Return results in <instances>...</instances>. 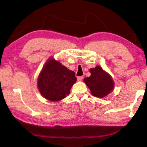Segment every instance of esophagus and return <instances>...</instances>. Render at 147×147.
<instances>
[{
    "label": "esophagus",
    "instance_id": "obj_1",
    "mask_svg": "<svg viewBox=\"0 0 147 147\" xmlns=\"http://www.w3.org/2000/svg\"><path fill=\"white\" fill-rule=\"evenodd\" d=\"M83 79V77L82 76H80V77H77V80L79 81V82L82 81Z\"/></svg>",
    "mask_w": 147,
    "mask_h": 147
}]
</instances>
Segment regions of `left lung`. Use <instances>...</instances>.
<instances>
[{"instance_id":"obj_1","label":"left lung","mask_w":147,"mask_h":147,"mask_svg":"<svg viewBox=\"0 0 147 147\" xmlns=\"http://www.w3.org/2000/svg\"><path fill=\"white\" fill-rule=\"evenodd\" d=\"M90 71L91 76L84 78V82L90 89L91 94L100 98L108 95L114 88V83L110 75L99 66L92 68Z\"/></svg>"}]
</instances>
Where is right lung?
I'll return each mask as SVG.
<instances>
[{"mask_svg":"<svg viewBox=\"0 0 147 147\" xmlns=\"http://www.w3.org/2000/svg\"><path fill=\"white\" fill-rule=\"evenodd\" d=\"M75 74L52 58L43 67L38 78V88L49 100L59 101L67 96L76 82Z\"/></svg>","mask_w":147,"mask_h":147,"instance_id":"right-lung-1","label":"right lung"}]
</instances>
